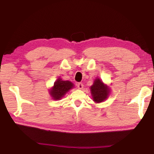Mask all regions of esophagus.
<instances>
[{"label": "esophagus", "mask_w": 154, "mask_h": 154, "mask_svg": "<svg viewBox=\"0 0 154 154\" xmlns=\"http://www.w3.org/2000/svg\"><path fill=\"white\" fill-rule=\"evenodd\" d=\"M77 85V87H78V88H79V89H83V85L82 83H78Z\"/></svg>", "instance_id": "esophagus-1"}]
</instances>
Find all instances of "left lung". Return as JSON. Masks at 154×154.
<instances>
[{"label":"left lung","mask_w":154,"mask_h":154,"mask_svg":"<svg viewBox=\"0 0 154 154\" xmlns=\"http://www.w3.org/2000/svg\"><path fill=\"white\" fill-rule=\"evenodd\" d=\"M93 100L96 103H101L108 97L109 90L99 79H95L94 84L90 87Z\"/></svg>","instance_id":"left-lung-1"}]
</instances>
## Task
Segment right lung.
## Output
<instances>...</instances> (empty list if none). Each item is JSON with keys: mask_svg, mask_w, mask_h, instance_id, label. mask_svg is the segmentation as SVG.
Here are the masks:
<instances>
[{"mask_svg": "<svg viewBox=\"0 0 154 154\" xmlns=\"http://www.w3.org/2000/svg\"><path fill=\"white\" fill-rule=\"evenodd\" d=\"M73 88V84L69 81H63L60 78L57 79L50 92V94L54 100H60L68 91Z\"/></svg>", "mask_w": 154, "mask_h": 154, "instance_id": "obj_1", "label": "right lung"}]
</instances>
